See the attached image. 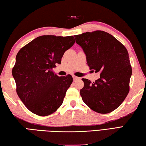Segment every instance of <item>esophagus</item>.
<instances>
[{
  "label": "esophagus",
  "mask_w": 146,
  "mask_h": 146,
  "mask_svg": "<svg viewBox=\"0 0 146 146\" xmlns=\"http://www.w3.org/2000/svg\"><path fill=\"white\" fill-rule=\"evenodd\" d=\"M73 80H78V79H79V78L78 77H77V76H74V75H73Z\"/></svg>",
  "instance_id": "34e87169"
}]
</instances>
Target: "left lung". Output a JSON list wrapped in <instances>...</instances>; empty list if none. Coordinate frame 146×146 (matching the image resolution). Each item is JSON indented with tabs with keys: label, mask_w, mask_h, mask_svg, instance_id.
<instances>
[{
	"label": "left lung",
	"mask_w": 146,
	"mask_h": 146,
	"mask_svg": "<svg viewBox=\"0 0 146 146\" xmlns=\"http://www.w3.org/2000/svg\"><path fill=\"white\" fill-rule=\"evenodd\" d=\"M86 56L91 70L100 72L92 82L83 78L80 92L92 110L108 113L115 110L128 95L132 70L128 51L117 39L106 32H87L74 36Z\"/></svg>",
	"instance_id": "8db88e82"
}]
</instances>
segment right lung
<instances>
[{"label": "right lung", "instance_id": "obj_1", "mask_svg": "<svg viewBox=\"0 0 146 146\" xmlns=\"http://www.w3.org/2000/svg\"><path fill=\"white\" fill-rule=\"evenodd\" d=\"M74 43L73 36H41L18 52L12 75L18 96L31 112L46 116L62 104L73 78L57 76L52 68L61 63L64 52Z\"/></svg>", "mask_w": 146, "mask_h": 146}]
</instances>
